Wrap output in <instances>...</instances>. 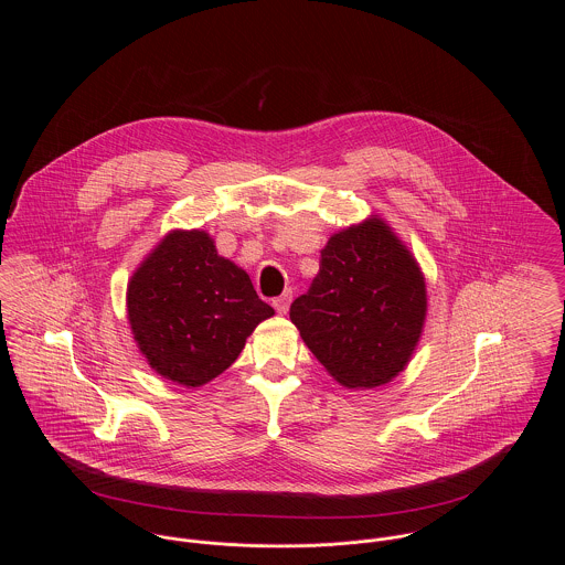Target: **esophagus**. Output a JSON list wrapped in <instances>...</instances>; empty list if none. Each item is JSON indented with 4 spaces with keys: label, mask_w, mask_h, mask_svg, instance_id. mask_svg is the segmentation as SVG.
<instances>
[{
    "label": "esophagus",
    "mask_w": 565,
    "mask_h": 565,
    "mask_svg": "<svg viewBox=\"0 0 565 565\" xmlns=\"http://www.w3.org/2000/svg\"><path fill=\"white\" fill-rule=\"evenodd\" d=\"M291 298H294V291L291 289H287L282 296H278V298H274V309L280 313V316H285L287 311H289V305H291Z\"/></svg>",
    "instance_id": "1"
}]
</instances>
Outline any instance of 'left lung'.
I'll list each match as a JSON object with an SVG mask.
<instances>
[{"instance_id":"obj_1","label":"left lung","mask_w":565,"mask_h":565,"mask_svg":"<svg viewBox=\"0 0 565 565\" xmlns=\"http://www.w3.org/2000/svg\"><path fill=\"white\" fill-rule=\"evenodd\" d=\"M289 318L337 383L374 390L403 372L419 341L426 282L406 245L370 217L328 239Z\"/></svg>"}]
</instances>
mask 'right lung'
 <instances>
[{
	"mask_svg": "<svg viewBox=\"0 0 565 565\" xmlns=\"http://www.w3.org/2000/svg\"><path fill=\"white\" fill-rule=\"evenodd\" d=\"M126 300L150 367L184 387L228 370L252 330L274 316L204 231H171L132 274Z\"/></svg>",
	"mask_w": 565,
	"mask_h": 565,
	"instance_id": "obj_1",
	"label": "right lung"
}]
</instances>
